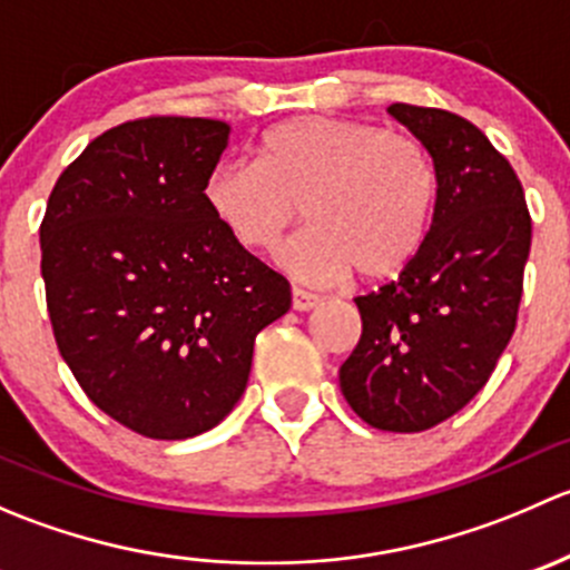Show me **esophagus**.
<instances>
[{"label": "esophagus", "mask_w": 570, "mask_h": 570, "mask_svg": "<svg viewBox=\"0 0 570 570\" xmlns=\"http://www.w3.org/2000/svg\"><path fill=\"white\" fill-rule=\"evenodd\" d=\"M320 303H322V297L314 295V292L301 289V286H295V289H292V308H295V312H312V308H317Z\"/></svg>", "instance_id": "34e87169"}]
</instances>
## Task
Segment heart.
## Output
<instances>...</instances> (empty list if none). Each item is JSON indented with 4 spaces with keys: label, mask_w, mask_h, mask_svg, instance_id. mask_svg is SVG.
Instances as JSON below:
<instances>
[{
    "label": "heart",
    "mask_w": 570,
    "mask_h": 570,
    "mask_svg": "<svg viewBox=\"0 0 570 570\" xmlns=\"http://www.w3.org/2000/svg\"><path fill=\"white\" fill-rule=\"evenodd\" d=\"M204 200L234 243L256 253L278 248L306 206L314 226L278 262L308 284H333L353 269L381 281L400 273L428 237L435 168L407 135L301 115L256 142V165H217Z\"/></svg>",
    "instance_id": "obj_1"
}]
</instances>
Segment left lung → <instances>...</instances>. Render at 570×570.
Wrapping results in <instances>:
<instances>
[{
  "label": "left lung",
  "instance_id": "obj_1",
  "mask_svg": "<svg viewBox=\"0 0 570 570\" xmlns=\"http://www.w3.org/2000/svg\"><path fill=\"white\" fill-rule=\"evenodd\" d=\"M389 112L433 157V223L400 278L355 297L361 338L338 386L372 428L422 433L497 370L519 320L532 220L515 170L471 120L413 105Z\"/></svg>",
  "mask_w": 570,
  "mask_h": 570
}]
</instances>
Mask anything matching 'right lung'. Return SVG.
I'll return each mask as SVG.
<instances>
[{
    "label": "right lung",
    "instance_id": "1",
    "mask_svg": "<svg viewBox=\"0 0 570 570\" xmlns=\"http://www.w3.org/2000/svg\"><path fill=\"white\" fill-rule=\"evenodd\" d=\"M228 131L181 115L112 126L62 170L40 223L57 350L90 402L146 439L220 424L256 333L292 306L289 281L204 200Z\"/></svg>",
    "mask_w": 570,
    "mask_h": 570
}]
</instances>
